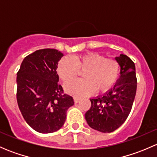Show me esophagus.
I'll return each instance as SVG.
<instances>
[{
    "instance_id": "obj_1",
    "label": "esophagus",
    "mask_w": 157,
    "mask_h": 157,
    "mask_svg": "<svg viewBox=\"0 0 157 157\" xmlns=\"http://www.w3.org/2000/svg\"><path fill=\"white\" fill-rule=\"evenodd\" d=\"M80 99H81L80 98L76 97V96L74 98V102H75V103H78V102L80 101Z\"/></svg>"
}]
</instances>
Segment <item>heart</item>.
<instances>
[{"label": "heart", "instance_id": "b5f03b06", "mask_svg": "<svg viewBox=\"0 0 157 157\" xmlns=\"http://www.w3.org/2000/svg\"><path fill=\"white\" fill-rule=\"evenodd\" d=\"M57 71L65 83L74 80L80 71L83 72V79L70 82L65 89L70 94L85 96L93 94L95 90L98 93L110 90L118 80L120 65L113 58H106L96 52H87L72 58H63Z\"/></svg>", "mask_w": 157, "mask_h": 157}]
</instances>
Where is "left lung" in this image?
Wrapping results in <instances>:
<instances>
[{
  "label": "left lung",
  "instance_id": "obj_1",
  "mask_svg": "<svg viewBox=\"0 0 157 157\" xmlns=\"http://www.w3.org/2000/svg\"><path fill=\"white\" fill-rule=\"evenodd\" d=\"M115 59L120 65V77L103 95L90 99L91 107L85 114L90 128L102 133L118 128L131 112L137 90L135 65L125 55Z\"/></svg>",
  "mask_w": 157,
  "mask_h": 157
}]
</instances>
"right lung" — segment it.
I'll use <instances>...</instances> for the list:
<instances>
[{
    "instance_id": "1",
    "label": "right lung",
    "mask_w": 157,
    "mask_h": 157,
    "mask_svg": "<svg viewBox=\"0 0 157 157\" xmlns=\"http://www.w3.org/2000/svg\"><path fill=\"white\" fill-rule=\"evenodd\" d=\"M64 54L53 48L40 49L23 59L17 77V99L25 121L42 134L62 127L67 111L74 104L58 83V61Z\"/></svg>"
}]
</instances>
